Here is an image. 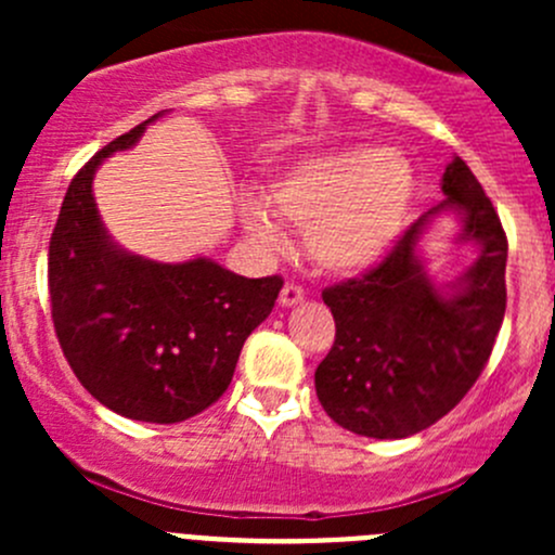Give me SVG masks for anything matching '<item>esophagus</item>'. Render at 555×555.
<instances>
[{
	"label": "esophagus",
	"mask_w": 555,
	"mask_h": 555,
	"mask_svg": "<svg viewBox=\"0 0 555 555\" xmlns=\"http://www.w3.org/2000/svg\"><path fill=\"white\" fill-rule=\"evenodd\" d=\"M304 287H298V284L287 282L282 287V295H279V304L284 306V309H289V306H298L300 300H304Z\"/></svg>",
	"instance_id": "34e87169"
}]
</instances>
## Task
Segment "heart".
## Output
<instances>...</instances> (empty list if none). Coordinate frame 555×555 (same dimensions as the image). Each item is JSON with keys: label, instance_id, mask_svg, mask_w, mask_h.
<instances>
[{"label": "heart", "instance_id": "b5f03b06", "mask_svg": "<svg viewBox=\"0 0 555 555\" xmlns=\"http://www.w3.org/2000/svg\"><path fill=\"white\" fill-rule=\"evenodd\" d=\"M271 209L304 231L306 251L322 271L362 273L400 242L413 204V171L376 147L311 155L273 182ZM244 228L262 244L282 242L271 211L244 204Z\"/></svg>", "mask_w": 555, "mask_h": 555}]
</instances>
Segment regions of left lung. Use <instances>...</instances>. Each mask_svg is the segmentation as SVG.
Masks as SVG:
<instances>
[{
	"instance_id": "obj_1",
	"label": "left lung",
	"mask_w": 555,
	"mask_h": 555,
	"mask_svg": "<svg viewBox=\"0 0 555 555\" xmlns=\"http://www.w3.org/2000/svg\"><path fill=\"white\" fill-rule=\"evenodd\" d=\"M443 195L376 268L322 293L335 344L313 384L327 416L354 435L397 440L433 427L473 389L494 349L507 304V236L462 158L446 166ZM446 210L460 217L459 238L478 245L479 257L440 291L417 242Z\"/></svg>"
}]
</instances>
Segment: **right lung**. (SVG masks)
<instances>
[{
	"label": "right lung",
	"instance_id": "add662e5",
	"mask_svg": "<svg viewBox=\"0 0 555 555\" xmlns=\"http://www.w3.org/2000/svg\"><path fill=\"white\" fill-rule=\"evenodd\" d=\"M158 115L75 173L50 236L48 287L55 335L80 384L120 416L177 424L220 400L284 282L238 276L209 257L155 262L112 242L93 173Z\"/></svg>",
	"mask_w": 555,
	"mask_h": 555
}]
</instances>
